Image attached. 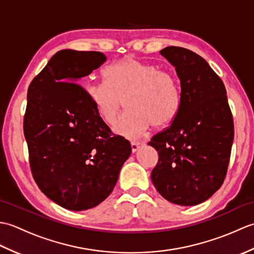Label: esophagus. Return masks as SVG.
<instances>
[{"label":"esophagus","instance_id":"obj_1","mask_svg":"<svg viewBox=\"0 0 254 254\" xmlns=\"http://www.w3.org/2000/svg\"><path fill=\"white\" fill-rule=\"evenodd\" d=\"M144 143L143 142H131V148H132V152L135 153L139 149V147L142 146Z\"/></svg>","mask_w":254,"mask_h":254}]
</instances>
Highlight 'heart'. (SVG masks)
<instances>
[{
	"label": "heart",
	"mask_w": 254,
	"mask_h": 254,
	"mask_svg": "<svg viewBox=\"0 0 254 254\" xmlns=\"http://www.w3.org/2000/svg\"><path fill=\"white\" fill-rule=\"evenodd\" d=\"M105 78L106 82L88 80L86 94L108 124L116 122L126 100L128 110L113 127L118 135L138 137L153 126H169L179 115L181 87L176 74L169 69L126 58L108 66Z\"/></svg>",
	"instance_id": "1"
}]
</instances>
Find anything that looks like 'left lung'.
<instances>
[{
  "label": "left lung",
  "mask_w": 254,
  "mask_h": 254,
  "mask_svg": "<svg viewBox=\"0 0 254 254\" xmlns=\"http://www.w3.org/2000/svg\"><path fill=\"white\" fill-rule=\"evenodd\" d=\"M160 55L176 67L182 105L170 127L148 143L159 157L150 178L167 201L191 206L206 201L223 185L234 119L223 80L202 57L174 46Z\"/></svg>",
  "instance_id": "left-lung-1"
}]
</instances>
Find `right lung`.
<instances>
[{
  "label": "right lung",
  "instance_id": "right-lung-1",
  "mask_svg": "<svg viewBox=\"0 0 254 254\" xmlns=\"http://www.w3.org/2000/svg\"><path fill=\"white\" fill-rule=\"evenodd\" d=\"M107 60L97 51L61 50L31 80L24 134L32 177L51 201L71 210L106 199L131 155L77 84Z\"/></svg>",
  "mask_w": 254,
  "mask_h": 254
}]
</instances>
